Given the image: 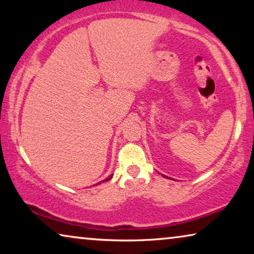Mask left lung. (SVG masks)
Masks as SVG:
<instances>
[{"mask_svg": "<svg viewBox=\"0 0 254 254\" xmlns=\"http://www.w3.org/2000/svg\"><path fill=\"white\" fill-rule=\"evenodd\" d=\"M163 177H165V178H169V177H166V176H163ZM170 179V178H169Z\"/></svg>", "mask_w": 254, "mask_h": 254, "instance_id": "8db88e82", "label": "left lung"}]
</instances>
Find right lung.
Segmentation results:
<instances>
[{"label": "right lung", "instance_id": "1", "mask_svg": "<svg viewBox=\"0 0 254 254\" xmlns=\"http://www.w3.org/2000/svg\"><path fill=\"white\" fill-rule=\"evenodd\" d=\"M111 178H112V176H110V177H107V178L105 179V180H103V183L104 182H109V180L111 179ZM98 184H102V183H98ZM98 184H96V185H98Z\"/></svg>", "mask_w": 254, "mask_h": 254}]
</instances>
